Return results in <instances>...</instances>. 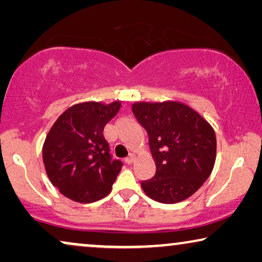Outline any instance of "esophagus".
<instances>
[{
	"mask_svg": "<svg viewBox=\"0 0 262 262\" xmlns=\"http://www.w3.org/2000/svg\"><path fill=\"white\" fill-rule=\"evenodd\" d=\"M135 160H136V156H135V154H130V155H128L127 157H126V163L127 164H132L135 162Z\"/></svg>",
	"mask_w": 262,
	"mask_h": 262,
	"instance_id": "obj_1",
	"label": "esophagus"
}]
</instances>
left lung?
<instances>
[{
	"instance_id": "obj_1",
	"label": "left lung",
	"mask_w": 262,
	"mask_h": 262,
	"mask_svg": "<svg viewBox=\"0 0 262 262\" xmlns=\"http://www.w3.org/2000/svg\"><path fill=\"white\" fill-rule=\"evenodd\" d=\"M132 112L149 136L156 173L142 181L149 198L175 204L198 191L216 161L213 127L192 107L180 101L132 103Z\"/></svg>"
}]
</instances>
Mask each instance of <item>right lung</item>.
I'll return each mask as SVG.
<instances>
[{"instance_id": "obj_1", "label": "right lung", "mask_w": 262, "mask_h": 262, "mask_svg": "<svg viewBox=\"0 0 262 262\" xmlns=\"http://www.w3.org/2000/svg\"><path fill=\"white\" fill-rule=\"evenodd\" d=\"M121 101L80 102L57 118L42 144V162L52 185L77 203L110 194L123 163L112 160L103 127Z\"/></svg>"}]
</instances>
